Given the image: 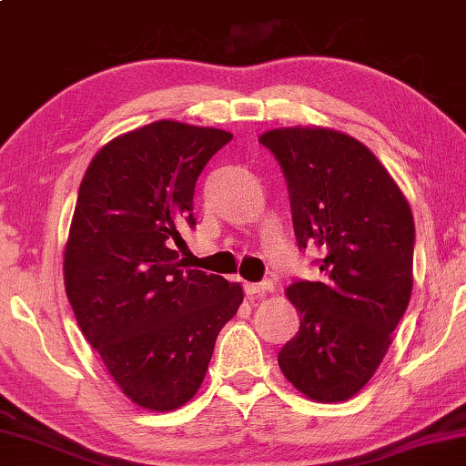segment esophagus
Masks as SVG:
<instances>
[{
	"instance_id": "esophagus-1",
	"label": "esophagus",
	"mask_w": 466,
	"mask_h": 466,
	"mask_svg": "<svg viewBox=\"0 0 466 466\" xmlns=\"http://www.w3.org/2000/svg\"><path fill=\"white\" fill-rule=\"evenodd\" d=\"M270 289H273V283H247L244 285V291H247V295H250V298H255V295L262 298V295L268 293Z\"/></svg>"
}]
</instances>
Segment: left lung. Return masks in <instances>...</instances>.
Returning a JSON list of instances; mask_svg holds the SVG:
<instances>
[{"label":"left lung","instance_id":"1","mask_svg":"<svg viewBox=\"0 0 466 466\" xmlns=\"http://www.w3.org/2000/svg\"><path fill=\"white\" fill-rule=\"evenodd\" d=\"M258 140L283 168L299 247L326 252L321 281L285 289L299 332L279 367L308 400L346 401L375 375L410 303L411 208L373 152L340 130L291 126Z\"/></svg>","mask_w":466,"mask_h":466}]
</instances>
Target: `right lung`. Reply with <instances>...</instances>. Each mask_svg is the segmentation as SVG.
<instances>
[{
	"instance_id": "add662e5",
	"label": "right lung",
	"mask_w": 466,
	"mask_h": 466,
	"mask_svg": "<svg viewBox=\"0 0 466 466\" xmlns=\"http://www.w3.org/2000/svg\"><path fill=\"white\" fill-rule=\"evenodd\" d=\"M232 134L158 120L101 147L65 244V291L83 336L132 403L173 411L204 383L240 283L181 268L193 191Z\"/></svg>"
}]
</instances>
